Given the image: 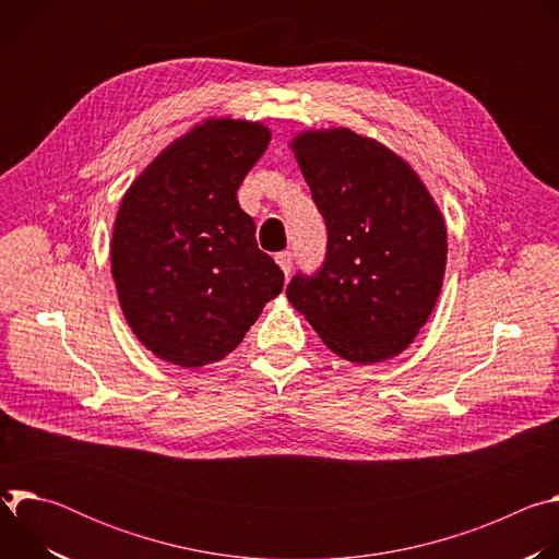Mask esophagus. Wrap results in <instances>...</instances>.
<instances>
[{
  "label": "esophagus",
  "mask_w": 559,
  "mask_h": 559,
  "mask_svg": "<svg viewBox=\"0 0 559 559\" xmlns=\"http://www.w3.org/2000/svg\"><path fill=\"white\" fill-rule=\"evenodd\" d=\"M276 263H278V267L285 272V276L292 272V263H294V257H292V252H278L276 254Z\"/></svg>",
  "instance_id": "esophagus-1"
}]
</instances>
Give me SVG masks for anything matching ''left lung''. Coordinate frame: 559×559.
Segmentation results:
<instances>
[{
  "label": "left lung",
  "instance_id": "1",
  "mask_svg": "<svg viewBox=\"0 0 559 559\" xmlns=\"http://www.w3.org/2000/svg\"><path fill=\"white\" fill-rule=\"evenodd\" d=\"M289 145L325 218L328 257L313 276L292 278L287 300L349 362L403 354L442 289L440 207L405 158L371 136L302 130Z\"/></svg>",
  "mask_w": 559,
  "mask_h": 559
}]
</instances>
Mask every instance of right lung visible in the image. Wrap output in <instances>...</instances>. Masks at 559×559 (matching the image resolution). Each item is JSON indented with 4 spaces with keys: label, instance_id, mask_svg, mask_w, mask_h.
Here are the masks:
<instances>
[{
    "label": "right lung",
    "instance_id": "right-lung-1",
    "mask_svg": "<svg viewBox=\"0 0 559 559\" xmlns=\"http://www.w3.org/2000/svg\"><path fill=\"white\" fill-rule=\"evenodd\" d=\"M270 139L261 121L205 119L123 194L112 278L130 330L156 358L188 369L223 360L281 294L285 276L236 199Z\"/></svg>",
    "mask_w": 559,
    "mask_h": 559
}]
</instances>
